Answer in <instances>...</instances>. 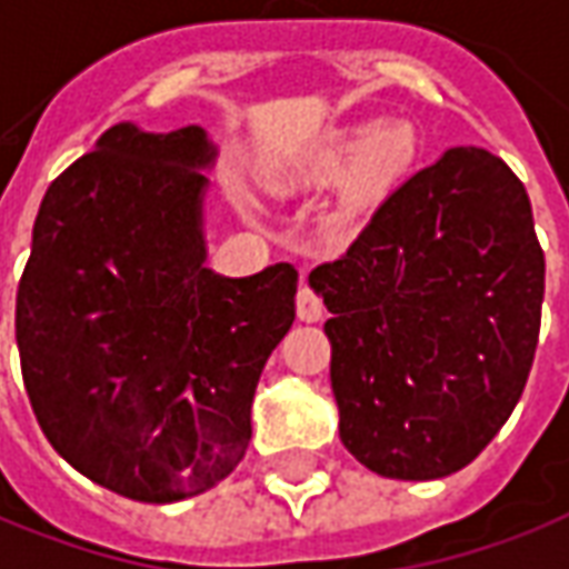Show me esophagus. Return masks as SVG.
Segmentation results:
<instances>
[{
  "instance_id": "esophagus-1",
  "label": "esophagus",
  "mask_w": 569,
  "mask_h": 569,
  "mask_svg": "<svg viewBox=\"0 0 569 569\" xmlns=\"http://www.w3.org/2000/svg\"><path fill=\"white\" fill-rule=\"evenodd\" d=\"M296 311H298V320H308V323H313V320H320V317H323V301H320V296H317L308 283L298 286Z\"/></svg>"
}]
</instances>
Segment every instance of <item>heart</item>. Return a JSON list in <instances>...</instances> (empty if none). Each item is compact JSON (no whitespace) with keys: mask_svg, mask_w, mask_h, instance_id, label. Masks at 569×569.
Segmentation results:
<instances>
[{"mask_svg":"<svg viewBox=\"0 0 569 569\" xmlns=\"http://www.w3.org/2000/svg\"><path fill=\"white\" fill-rule=\"evenodd\" d=\"M409 138L397 129H385L379 132V126H363L345 141L341 157L351 162H367L369 172L385 174L391 172L395 166L407 160Z\"/></svg>","mask_w":569,"mask_h":569,"instance_id":"b5f03b06","label":"heart"}]
</instances>
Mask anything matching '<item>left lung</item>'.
<instances>
[{
    "label": "left lung",
    "mask_w": 569,
    "mask_h": 569,
    "mask_svg": "<svg viewBox=\"0 0 569 569\" xmlns=\"http://www.w3.org/2000/svg\"><path fill=\"white\" fill-rule=\"evenodd\" d=\"M332 345L339 435L381 478L475 462L518 407L542 323L546 256L520 178L452 147L311 271Z\"/></svg>",
    "instance_id": "obj_1"
}]
</instances>
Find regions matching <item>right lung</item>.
Returning <instances> with one entry per match:
<instances>
[{
	"instance_id": "obj_1",
	"label": "right lung",
	"mask_w": 569,
	"mask_h": 569,
	"mask_svg": "<svg viewBox=\"0 0 569 569\" xmlns=\"http://www.w3.org/2000/svg\"><path fill=\"white\" fill-rule=\"evenodd\" d=\"M200 126L119 122L46 190L18 286L23 388L49 443L134 502L228 478L252 437L261 369L296 320L289 261L202 268Z\"/></svg>"
}]
</instances>
